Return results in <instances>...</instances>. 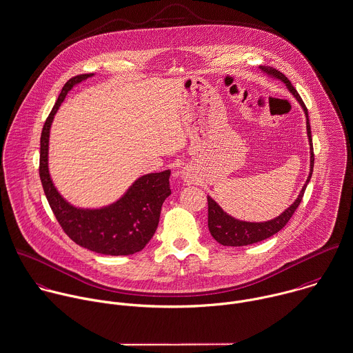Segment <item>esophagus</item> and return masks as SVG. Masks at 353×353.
Instances as JSON below:
<instances>
[{
  "mask_svg": "<svg viewBox=\"0 0 353 353\" xmlns=\"http://www.w3.org/2000/svg\"><path fill=\"white\" fill-rule=\"evenodd\" d=\"M183 179L188 182V181H189V176H188V175H185V176H183Z\"/></svg>",
  "mask_w": 353,
  "mask_h": 353,
  "instance_id": "1",
  "label": "esophagus"
}]
</instances>
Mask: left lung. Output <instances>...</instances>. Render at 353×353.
<instances>
[{
  "mask_svg": "<svg viewBox=\"0 0 353 353\" xmlns=\"http://www.w3.org/2000/svg\"><path fill=\"white\" fill-rule=\"evenodd\" d=\"M259 68L268 77L283 82L286 85L288 90L293 94V97L297 100V103L301 105V108L305 114L307 137H308V143H310V174H308V178H307L300 194L294 200V203L290 207H288L281 215H278L274 219L265 221V222H246V221L235 219L234 216H232L226 211H223L222 207L212 197L208 196V229H210L211 235L215 238V241H218L219 243H222L225 246H245V245L256 243V242L267 239L271 235L276 234L279 230H282L285 228V225L290 221V218L294 214V211L297 210V207L300 205L304 192H305V188H307V185L312 176V171H314V148H312L311 125H310L307 107L304 105L297 90L292 86L290 81L281 71H278L272 67H267V65H260Z\"/></svg>",
  "mask_w": 353,
  "mask_h": 353,
  "instance_id": "left-lung-1",
  "label": "left lung"
}]
</instances>
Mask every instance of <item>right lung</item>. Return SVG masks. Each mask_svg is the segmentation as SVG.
<instances>
[{
    "label": "right lung",
    "mask_w": 353,
    "mask_h": 353,
    "mask_svg": "<svg viewBox=\"0 0 353 353\" xmlns=\"http://www.w3.org/2000/svg\"><path fill=\"white\" fill-rule=\"evenodd\" d=\"M93 77L94 74L78 75L63 86L42 128L39 176L56 219L75 243L101 254L127 256L142 250L154 234L161 205L171 194V171L150 172L137 178L120 199L100 208L72 205L60 194L49 172V137L54 115L67 94Z\"/></svg>",
    "instance_id": "obj_1"
}]
</instances>
